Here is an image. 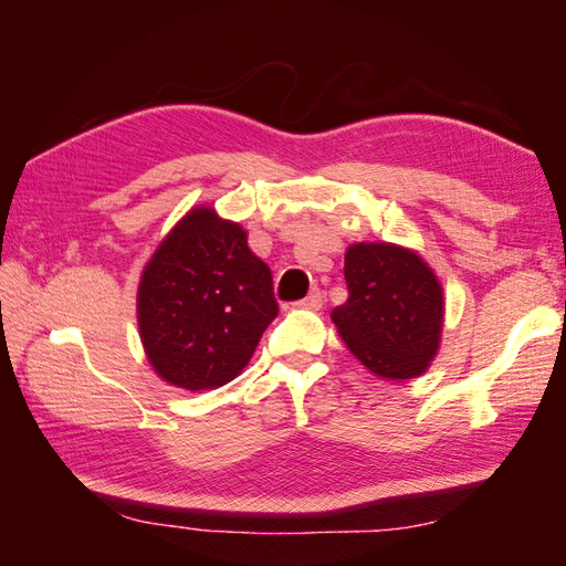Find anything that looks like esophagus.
Instances as JSON below:
<instances>
[{
    "mask_svg": "<svg viewBox=\"0 0 566 566\" xmlns=\"http://www.w3.org/2000/svg\"><path fill=\"white\" fill-rule=\"evenodd\" d=\"M297 304H300V306H306V310H321V306H323L321 290H312V293L306 295L304 300H300Z\"/></svg>",
    "mask_w": 566,
    "mask_h": 566,
    "instance_id": "obj_1",
    "label": "esophagus"
}]
</instances>
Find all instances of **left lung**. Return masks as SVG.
Listing matches in <instances>:
<instances>
[{"label":"left lung","instance_id":"1","mask_svg":"<svg viewBox=\"0 0 566 566\" xmlns=\"http://www.w3.org/2000/svg\"><path fill=\"white\" fill-rule=\"evenodd\" d=\"M349 297L333 310L349 352L375 375L408 380L439 349L441 285L418 254L389 243H358L345 254Z\"/></svg>","mask_w":566,"mask_h":566}]
</instances>
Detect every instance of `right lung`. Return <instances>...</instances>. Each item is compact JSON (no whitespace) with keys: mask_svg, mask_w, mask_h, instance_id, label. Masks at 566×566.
Listing matches in <instances>:
<instances>
[{"mask_svg":"<svg viewBox=\"0 0 566 566\" xmlns=\"http://www.w3.org/2000/svg\"><path fill=\"white\" fill-rule=\"evenodd\" d=\"M276 316L269 264L248 248L241 227L208 208L179 221L139 285L148 361L191 391L231 382Z\"/></svg>","mask_w":566,"mask_h":566,"instance_id":"obj_1","label":"right lung"}]
</instances>
